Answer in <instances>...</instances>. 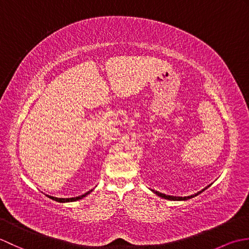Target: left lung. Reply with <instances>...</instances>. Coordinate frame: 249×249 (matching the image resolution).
Segmentation results:
<instances>
[{"mask_svg": "<svg viewBox=\"0 0 249 249\" xmlns=\"http://www.w3.org/2000/svg\"><path fill=\"white\" fill-rule=\"evenodd\" d=\"M209 186H210V185H209ZM209 186H206L205 188H203L202 190H201V192H199V193H197V194L192 195V196H188V197H176V196H169V195L161 194V193H160V192H156V190H152V192L154 193V194H156L157 196H160V197H161V198H163V199L173 200V201H182V200H188V199H190V198H194V197H196V196H198L199 194H201L202 192H204V190H205L206 188H208Z\"/></svg>", "mask_w": 249, "mask_h": 249, "instance_id": "1", "label": "left lung"}]
</instances>
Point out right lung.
I'll list each match as a JSON object with an SVG mask.
<instances>
[{
    "instance_id": "obj_1",
    "label": "right lung",
    "mask_w": 249,
    "mask_h": 249,
    "mask_svg": "<svg viewBox=\"0 0 249 249\" xmlns=\"http://www.w3.org/2000/svg\"><path fill=\"white\" fill-rule=\"evenodd\" d=\"M91 192H92V190H89V192L86 193V194L82 195V196H79V197H76V198H56V197H52V196H48V195H47V196H48L50 199L54 200V201H57V202H71V201H77L79 199H82L83 197H86V196L89 195Z\"/></svg>"
}]
</instances>
